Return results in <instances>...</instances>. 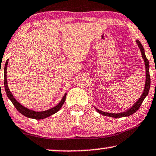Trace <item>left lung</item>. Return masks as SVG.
<instances>
[{
  "label": "left lung",
  "mask_w": 156,
  "mask_h": 156,
  "mask_svg": "<svg viewBox=\"0 0 156 156\" xmlns=\"http://www.w3.org/2000/svg\"><path fill=\"white\" fill-rule=\"evenodd\" d=\"M136 43L137 44V46H138V47L140 48L141 54H142V57L143 58V60H144L145 65V76H146V77H145V87H144V90H143L142 95H141L140 98L138 99V100H137V102L133 105V106L131 107L130 109H128V110L125 111V112H123L121 113H109V112H103V111H101L100 110H98V109L95 108L97 112L100 113V114L102 115H105V116L112 117V118H123V117H128L130 116V115H133V113H135L139 108H140V105H142L144 99L146 98V96L148 94L150 86H151V76H150V72H149V62H148V59L146 58V56H145V50H144V48H143V46H142V44H141V43L138 41V40H136Z\"/></svg>",
  "instance_id": "8db88e82"
}]
</instances>
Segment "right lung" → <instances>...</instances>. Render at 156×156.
Masks as SVG:
<instances>
[{
  "instance_id": "right-lung-1",
  "label": "right lung",
  "mask_w": 156,
  "mask_h": 156,
  "mask_svg": "<svg viewBox=\"0 0 156 156\" xmlns=\"http://www.w3.org/2000/svg\"><path fill=\"white\" fill-rule=\"evenodd\" d=\"M9 63V59H7L6 62H5V67H4V87H5V93H6L8 98H9V100L11 101L13 105L15 106L16 110L20 113H21L22 115H23L24 116L27 117L29 118L32 119H36V120H41V119H44L48 117L51 116V115H54V113L57 112L58 110H60L61 108L62 107V105H64V102L66 100V93L64 94L63 98H62V100L60 101V102L54 107L49 110H46V111H41V112H36V111L29 110V109L25 108L23 105H21L20 103L16 100L15 98L13 96V94L11 92V91L9 90V86H8V82H7V77H6V74H7V65Z\"/></svg>"
}]
</instances>
